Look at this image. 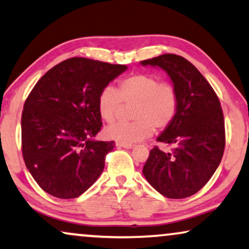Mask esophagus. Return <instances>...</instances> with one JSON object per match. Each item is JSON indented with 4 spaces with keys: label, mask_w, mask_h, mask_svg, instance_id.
I'll use <instances>...</instances> for the list:
<instances>
[{
    "label": "esophagus",
    "mask_w": 249,
    "mask_h": 249,
    "mask_svg": "<svg viewBox=\"0 0 249 249\" xmlns=\"http://www.w3.org/2000/svg\"><path fill=\"white\" fill-rule=\"evenodd\" d=\"M116 146L118 148H124V149H131L133 148V144H125V143H121V142H116Z\"/></svg>",
    "instance_id": "1"
}]
</instances>
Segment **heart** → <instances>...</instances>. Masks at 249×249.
Instances as JSON below:
<instances>
[{"mask_svg":"<svg viewBox=\"0 0 249 249\" xmlns=\"http://www.w3.org/2000/svg\"><path fill=\"white\" fill-rule=\"evenodd\" d=\"M134 105L129 124H114L105 129L108 139L133 144L148 139L156 129H165L176 119L179 94L171 83L150 73H133L119 82L118 89L106 87L97 99L98 113L106 122H113L122 108Z\"/></svg>","mask_w":249,"mask_h":249,"instance_id":"1","label":"heart"}]
</instances>
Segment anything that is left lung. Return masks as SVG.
<instances>
[{
  "mask_svg": "<svg viewBox=\"0 0 249 249\" xmlns=\"http://www.w3.org/2000/svg\"><path fill=\"white\" fill-rule=\"evenodd\" d=\"M141 64L164 69L179 94L176 119L157 139L173 149L164 152L155 146L143 174L165 197H188L210 180L223 158L225 124L219 99L203 75L185 57L162 54Z\"/></svg>",
  "mask_w": 249,
  "mask_h": 249,
  "instance_id": "1",
  "label": "left lung"
}]
</instances>
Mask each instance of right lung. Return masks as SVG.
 <instances>
[{
  "label": "right lung",
  "mask_w": 249,
  "mask_h": 249,
  "mask_svg": "<svg viewBox=\"0 0 249 249\" xmlns=\"http://www.w3.org/2000/svg\"><path fill=\"white\" fill-rule=\"evenodd\" d=\"M125 69L71 57L48 70L30 92L21 113V152L46 193L75 198L99 178L115 144L93 140L103 125L98 94Z\"/></svg>",
  "instance_id": "right-lung-1"
}]
</instances>
